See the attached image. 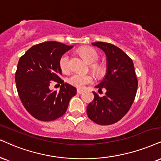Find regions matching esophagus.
Wrapping results in <instances>:
<instances>
[{"label": "esophagus", "instance_id": "34e87169", "mask_svg": "<svg viewBox=\"0 0 161 161\" xmlns=\"http://www.w3.org/2000/svg\"><path fill=\"white\" fill-rule=\"evenodd\" d=\"M82 92H84V90H80V89H77V94H81Z\"/></svg>", "mask_w": 161, "mask_h": 161}]
</instances>
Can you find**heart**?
I'll use <instances>...</instances> for the list:
<instances>
[{
  "mask_svg": "<svg viewBox=\"0 0 161 161\" xmlns=\"http://www.w3.org/2000/svg\"><path fill=\"white\" fill-rule=\"evenodd\" d=\"M79 52L88 63H95L99 59V54L92 47H81ZM59 67L63 72H67L70 69L69 56L68 53H64L59 59ZM92 69L96 72H101L102 71V66L98 63H95L92 65ZM68 83L77 88H83L85 85L92 81V77L87 75H83L80 73H75L69 77Z\"/></svg>",
  "mask_w": 161,
  "mask_h": 161,
  "instance_id": "1",
  "label": "heart"
}]
</instances>
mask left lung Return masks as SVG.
Wrapping results in <instances>:
<instances>
[{
  "label": "left lung",
  "instance_id": "1",
  "mask_svg": "<svg viewBox=\"0 0 161 161\" xmlns=\"http://www.w3.org/2000/svg\"><path fill=\"white\" fill-rule=\"evenodd\" d=\"M92 45L106 53L108 72L96 86L98 92L105 89L106 92L102 97L93 92L94 99L87 106L86 113L94 122L108 125L119 121L128 112L135 99L138 80L132 59L119 47L102 42Z\"/></svg>",
  "mask_w": 161,
  "mask_h": 161
}]
</instances>
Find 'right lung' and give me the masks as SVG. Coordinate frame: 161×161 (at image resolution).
Instances as JSON below:
<instances>
[{"mask_svg": "<svg viewBox=\"0 0 161 161\" xmlns=\"http://www.w3.org/2000/svg\"><path fill=\"white\" fill-rule=\"evenodd\" d=\"M73 46L49 41L33 45L20 57L15 80L21 102L31 116L40 121H53L66 112L76 88L65 83L59 59ZM51 81L61 83L59 92L51 91Z\"/></svg>", "mask_w": 161, "mask_h": 161, "instance_id": "add662e5", "label": "right lung"}]
</instances>
